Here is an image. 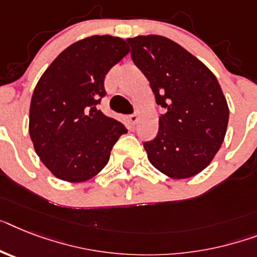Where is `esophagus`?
<instances>
[{"mask_svg": "<svg viewBox=\"0 0 257 257\" xmlns=\"http://www.w3.org/2000/svg\"><path fill=\"white\" fill-rule=\"evenodd\" d=\"M128 119H130L131 123L135 124V123H138V120H139V115H138L137 113L130 114V115H128Z\"/></svg>", "mask_w": 257, "mask_h": 257, "instance_id": "1", "label": "esophagus"}]
</instances>
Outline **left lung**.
Listing matches in <instances>:
<instances>
[{"mask_svg": "<svg viewBox=\"0 0 257 257\" xmlns=\"http://www.w3.org/2000/svg\"><path fill=\"white\" fill-rule=\"evenodd\" d=\"M148 78L159 116L158 135L143 146L155 168L173 179L200 173L223 143L228 106L217 77L180 44L159 35L126 39Z\"/></svg>", "mask_w": 257, "mask_h": 257, "instance_id": "obj_1", "label": "left lung"}]
</instances>
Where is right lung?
I'll return each mask as SVG.
<instances>
[{
    "label": "right lung",
    "instance_id": "add662e5",
    "mask_svg": "<svg viewBox=\"0 0 257 257\" xmlns=\"http://www.w3.org/2000/svg\"><path fill=\"white\" fill-rule=\"evenodd\" d=\"M126 40L94 35L65 48L34 89L30 137L57 179L81 182L107 164L123 123L97 110L106 95L105 76L128 54Z\"/></svg>",
    "mask_w": 257,
    "mask_h": 257
}]
</instances>
